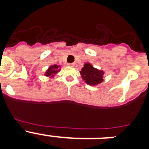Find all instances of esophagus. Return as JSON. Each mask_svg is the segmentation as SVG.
<instances>
[{"instance_id":"34e87169","label":"esophagus","mask_w":149,"mask_h":149,"mask_svg":"<svg viewBox=\"0 0 149 149\" xmlns=\"http://www.w3.org/2000/svg\"><path fill=\"white\" fill-rule=\"evenodd\" d=\"M68 65H69V66H74V63H68Z\"/></svg>"}]
</instances>
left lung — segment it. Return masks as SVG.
<instances>
[{
  "mask_svg": "<svg viewBox=\"0 0 149 149\" xmlns=\"http://www.w3.org/2000/svg\"><path fill=\"white\" fill-rule=\"evenodd\" d=\"M80 73L85 82L91 86L101 84L103 81L104 72L95 68L90 63H86Z\"/></svg>",
  "mask_w": 149,
  "mask_h": 149,
  "instance_id": "1",
  "label": "left lung"
}]
</instances>
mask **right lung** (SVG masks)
Segmentation results:
<instances>
[{"instance_id":"obj_1","label":"right lung","mask_w":149,"mask_h":149,"mask_svg":"<svg viewBox=\"0 0 149 149\" xmlns=\"http://www.w3.org/2000/svg\"><path fill=\"white\" fill-rule=\"evenodd\" d=\"M59 68H60V66L56 65H51V66L49 67L48 70H47V72H45V75L48 76V77H49V76L54 77V75H55L59 72Z\"/></svg>"}]
</instances>
